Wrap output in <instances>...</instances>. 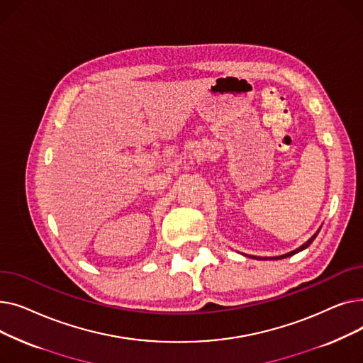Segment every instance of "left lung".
Returning a JSON list of instances; mask_svg holds the SVG:
<instances>
[{
    "label": "left lung",
    "mask_w": 363,
    "mask_h": 363,
    "mask_svg": "<svg viewBox=\"0 0 363 363\" xmlns=\"http://www.w3.org/2000/svg\"><path fill=\"white\" fill-rule=\"evenodd\" d=\"M319 231H320V228H319V230L306 241V242H304L303 245H300L298 247V249H296V250H293V252H290V253H287V255H282V256H275V257H259V259H263V260H266V259H274V260H278V259H285V257H290V256H293V255H296V253H298V252H301V250H304V249H308V247L313 242V240L316 238V235L319 234ZM244 256H247V257H253V256H249V255H244ZM257 259V257H256Z\"/></svg>",
    "instance_id": "8db88e82"
}]
</instances>
